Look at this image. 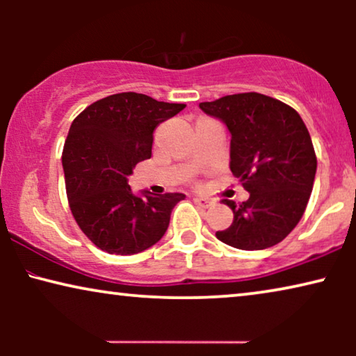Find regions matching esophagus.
Instances as JSON below:
<instances>
[{"label": "esophagus", "mask_w": 356, "mask_h": 356, "mask_svg": "<svg viewBox=\"0 0 356 356\" xmlns=\"http://www.w3.org/2000/svg\"><path fill=\"white\" fill-rule=\"evenodd\" d=\"M194 202H196L197 206L204 207V209H207V207L212 206L211 199H209V197H202V196H196V197H194Z\"/></svg>", "instance_id": "obj_1"}]
</instances>
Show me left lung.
<instances>
[{"mask_svg": "<svg viewBox=\"0 0 356 356\" xmlns=\"http://www.w3.org/2000/svg\"><path fill=\"white\" fill-rule=\"evenodd\" d=\"M230 133V170L250 197L240 206L223 199L233 222L216 236L245 251L266 250L296 227L316 177L314 147L301 116L272 97L246 92L199 104Z\"/></svg>", "mask_w": 356, "mask_h": 356, "instance_id": "1", "label": "left lung"}]
</instances>
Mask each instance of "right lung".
<instances>
[{
    "mask_svg": "<svg viewBox=\"0 0 356 356\" xmlns=\"http://www.w3.org/2000/svg\"><path fill=\"white\" fill-rule=\"evenodd\" d=\"M136 92L97 100L72 121L63 149L67 201L77 225L102 251L136 254L167 232L183 193L134 194L136 165L152 155L154 131L184 108Z\"/></svg>",
    "mask_w": 356,
    "mask_h": 356,
    "instance_id": "add662e5",
    "label": "right lung"
}]
</instances>
